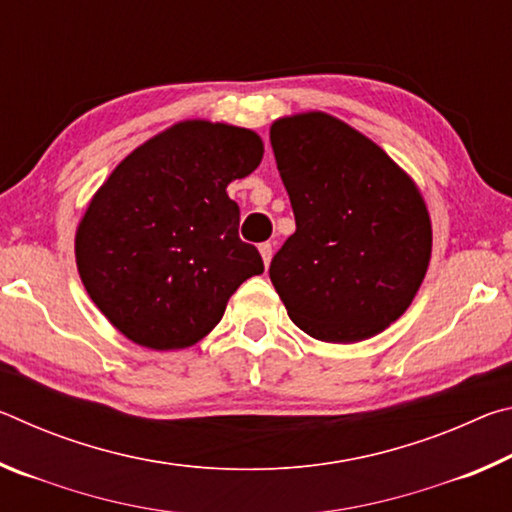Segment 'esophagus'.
Instances as JSON below:
<instances>
[{
  "label": "esophagus",
  "mask_w": 512,
  "mask_h": 512,
  "mask_svg": "<svg viewBox=\"0 0 512 512\" xmlns=\"http://www.w3.org/2000/svg\"><path fill=\"white\" fill-rule=\"evenodd\" d=\"M259 253H262V259H264V264H266V266L271 264V257H273V246L268 244V241H266V244H259Z\"/></svg>",
  "instance_id": "1"
}]
</instances>
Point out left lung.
<instances>
[{
	"mask_svg": "<svg viewBox=\"0 0 512 512\" xmlns=\"http://www.w3.org/2000/svg\"><path fill=\"white\" fill-rule=\"evenodd\" d=\"M271 144L296 216L268 268L289 318L327 343L384 332L429 266L418 187L375 142L325 112L277 119Z\"/></svg>",
	"mask_w": 512,
	"mask_h": 512,
	"instance_id": "obj_1",
	"label": "left lung"
}]
</instances>
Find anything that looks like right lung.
Here are the masks:
<instances>
[{"mask_svg": "<svg viewBox=\"0 0 512 512\" xmlns=\"http://www.w3.org/2000/svg\"><path fill=\"white\" fill-rule=\"evenodd\" d=\"M262 155L248 128L183 121L110 173L76 230V264L121 334L151 350L189 348L216 327L239 284L264 273L225 192Z\"/></svg>", "mask_w": 512, "mask_h": 512, "instance_id": "1", "label": "right lung"}]
</instances>
